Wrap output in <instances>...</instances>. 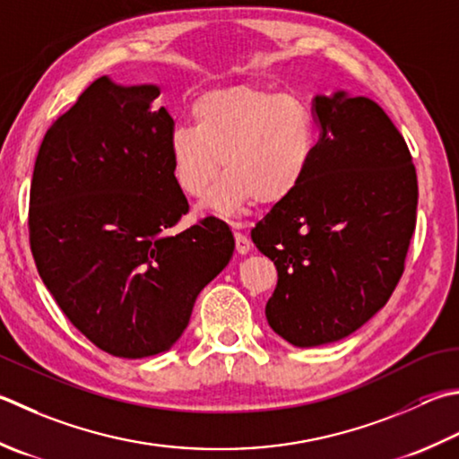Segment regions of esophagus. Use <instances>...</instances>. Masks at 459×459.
Wrapping results in <instances>:
<instances>
[{
    "mask_svg": "<svg viewBox=\"0 0 459 459\" xmlns=\"http://www.w3.org/2000/svg\"><path fill=\"white\" fill-rule=\"evenodd\" d=\"M235 242H237V253L238 255H247L250 253V240L247 235H242V232H235Z\"/></svg>",
    "mask_w": 459,
    "mask_h": 459,
    "instance_id": "34e87169",
    "label": "esophagus"
}]
</instances>
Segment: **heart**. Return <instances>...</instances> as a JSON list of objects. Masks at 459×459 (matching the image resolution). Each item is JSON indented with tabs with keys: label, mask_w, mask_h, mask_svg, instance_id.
<instances>
[{
	"label": "heart",
	"mask_w": 459,
	"mask_h": 459,
	"mask_svg": "<svg viewBox=\"0 0 459 459\" xmlns=\"http://www.w3.org/2000/svg\"><path fill=\"white\" fill-rule=\"evenodd\" d=\"M193 123L169 134L170 170L177 186L206 196L204 209L230 214L250 203L274 206L308 177L318 145V123L304 99L256 85L204 91L193 103Z\"/></svg>",
	"instance_id": "heart-1"
}]
</instances>
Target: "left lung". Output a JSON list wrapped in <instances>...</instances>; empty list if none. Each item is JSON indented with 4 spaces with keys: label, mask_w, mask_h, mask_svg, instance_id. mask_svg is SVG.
<instances>
[{
    "label": "left lung",
    "mask_w": 459,
    "mask_h": 459,
    "mask_svg": "<svg viewBox=\"0 0 459 459\" xmlns=\"http://www.w3.org/2000/svg\"><path fill=\"white\" fill-rule=\"evenodd\" d=\"M308 177L250 232L276 266L266 320L299 348L336 342L392 296L416 229L418 178L406 141L368 97L316 95Z\"/></svg>",
    "instance_id": "8db88e82"
}]
</instances>
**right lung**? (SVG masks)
Instances as JSON below:
<instances>
[{"label": "right lung", "instance_id": "1", "mask_svg": "<svg viewBox=\"0 0 459 459\" xmlns=\"http://www.w3.org/2000/svg\"><path fill=\"white\" fill-rule=\"evenodd\" d=\"M159 93L93 81L45 133L31 178L41 281L81 334L119 358L173 346L235 250L212 217L170 232L188 203L170 170L173 117L152 107Z\"/></svg>", "mask_w": 459, "mask_h": 459}]
</instances>
